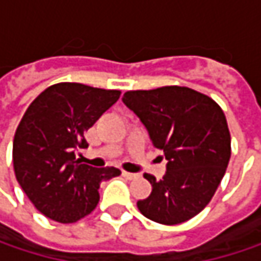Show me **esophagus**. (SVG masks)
Segmentation results:
<instances>
[{"label": "esophagus", "instance_id": "34e87169", "mask_svg": "<svg viewBox=\"0 0 261 261\" xmlns=\"http://www.w3.org/2000/svg\"><path fill=\"white\" fill-rule=\"evenodd\" d=\"M122 175H124L127 180H133V178H136V177H137L136 174H133V172H127V171H122Z\"/></svg>", "mask_w": 261, "mask_h": 261}]
</instances>
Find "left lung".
<instances>
[{"mask_svg": "<svg viewBox=\"0 0 261 261\" xmlns=\"http://www.w3.org/2000/svg\"><path fill=\"white\" fill-rule=\"evenodd\" d=\"M122 101L168 160L162 180L143 175L152 192L137 201L140 213L165 225L192 219L213 198L230 162L231 137L222 109L181 86L130 90Z\"/></svg>", "mask_w": 261, "mask_h": 261, "instance_id": "1", "label": "left lung"}]
</instances>
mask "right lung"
<instances>
[{
    "label": "right lung",
    "mask_w": 261,
    "mask_h": 261,
    "mask_svg": "<svg viewBox=\"0 0 261 261\" xmlns=\"http://www.w3.org/2000/svg\"><path fill=\"white\" fill-rule=\"evenodd\" d=\"M121 96L80 83L45 89L27 109L13 139V168L19 186L34 207L60 224L92 213L99 184L121 174L116 168H92L75 159L87 148V131Z\"/></svg>",
    "instance_id": "obj_1"
}]
</instances>
